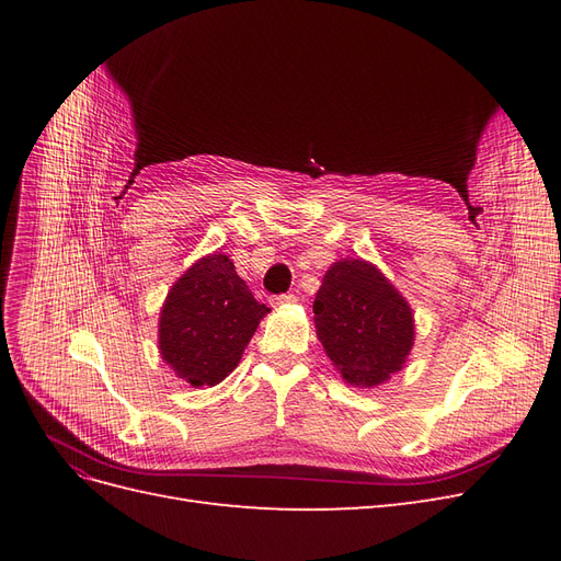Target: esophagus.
Masks as SVG:
<instances>
[{
  "instance_id": "1",
  "label": "esophagus",
  "mask_w": 561,
  "mask_h": 561,
  "mask_svg": "<svg viewBox=\"0 0 561 561\" xmlns=\"http://www.w3.org/2000/svg\"><path fill=\"white\" fill-rule=\"evenodd\" d=\"M295 301H297L295 295H278V297L271 299V304H274V307H287V304H295Z\"/></svg>"
}]
</instances>
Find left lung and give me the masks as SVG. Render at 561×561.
Returning a JSON list of instances; mask_svg holds the SVG:
<instances>
[{
  "instance_id": "left-lung-1",
  "label": "left lung",
  "mask_w": 561,
  "mask_h": 561,
  "mask_svg": "<svg viewBox=\"0 0 561 561\" xmlns=\"http://www.w3.org/2000/svg\"><path fill=\"white\" fill-rule=\"evenodd\" d=\"M316 334L346 383L375 388L414 348V311L383 271L363 257L334 262L313 301Z\"/></svg>"
}]
</instances>
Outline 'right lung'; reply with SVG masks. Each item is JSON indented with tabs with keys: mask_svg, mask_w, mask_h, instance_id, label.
Wrapping results in <instances>:
<instances>
[{
	"mask_svg": "<svg viewBox=\"0 0 561 561\" xmlns=\"http://www.w3.org/2000/svg\"><path fill=\"white\" fill-rule=\"evenodd\" d=\"M225 252L196 260L173 283L159 313V353L192 388L225 381L268 313Z\"/></svg>",
	"mask_w": 561,
	"mask_h": 561,
	"instance_id": "obj_1",
	"label": "right lung"
}]
</instances>
